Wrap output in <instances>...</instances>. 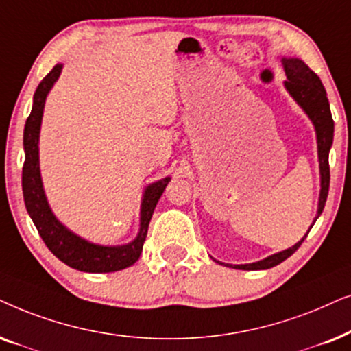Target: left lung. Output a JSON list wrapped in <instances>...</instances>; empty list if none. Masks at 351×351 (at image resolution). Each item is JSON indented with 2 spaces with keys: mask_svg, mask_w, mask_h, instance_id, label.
I'll return each instance as SVG.
<instances>
[{
  "mask_svg": "<svg viewBox=\"0 0 351 351\" xmlns=\"http://www.w3.org/2000/svg\"><path fill=\"white\" fill-rule=\"evenodd\" d=\"M284 72H286L287 80L284 82V86L289 95L293 97V101L302 107L303 112L308 115V119L311 120L313 127L316 132V143H317V160H319V175H321V191H319V199H317V213L316 218H319L326 205V199H328L329 193V181H330V171H329V151L334 141V120L332 114H330V107L328 101V95H326L324 86L319 80V77L303 62V60L297 58H282L281 59ZM313 221V224H315ZM310 226V230L313 228ZM306 234L297 242L295 245L289 247V249L278 252L260 261H254V263H245V265H230V263H218L230 266L234 269H245V271H256V269H268L273 268L279 263H282L284 260L289 258L298 247L302 245V242L305 241ZM217 261V260H215Z\"/></svg>",
  "mask_w": 351,
  "mask_h": 351,
  "instance_id": "left-lung-1",
  "label": "left lung"
}]
</instances>
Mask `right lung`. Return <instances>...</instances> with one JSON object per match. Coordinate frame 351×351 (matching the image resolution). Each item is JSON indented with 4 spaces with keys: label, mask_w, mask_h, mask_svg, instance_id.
<instances>
[{
    "label": "right lung",
    "mask_w": 351,
    "mask_h": 351,
    "mask_svg": "<svg viewBox=\"0 0 351 351\" xmlns=\"http://www.w3.org/2000/svg\"><path fill=\"white\" fill-rule=\"evenodd\" d=\"M62 72V64L54 65V69L46 75L36 88L34 95V106L23 128V151L25 162L22 168V191L23 202L32 221L38 230L41 239L60 261L70 268L85 271V273H114L128 268L136 263L143 252L144 241L147 236L149 221H151L154 208L170 183V176L146 186L141 200V213H139V231L132 242L123 245H99L95 242L83 239L65 228L56 218L46 199L43 181L40 173V128L43 120L45 102L48 93L58 82Z\"/></svg>",
    "instance_id": "add662e5"
}]
</instances>
